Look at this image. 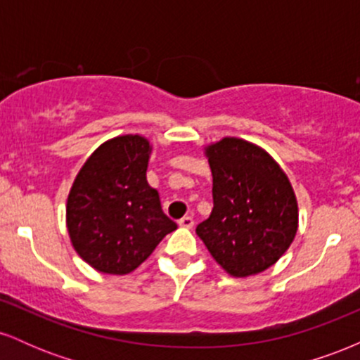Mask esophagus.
<instances>
[{"instance_id":"esophagus-1","label":"esophagus","mask_w":360,"mask_h":360,"mask_svg":"<svg viewBox=\"0 0 360 360\" xmlns=\"http://www.w3.org/2000/svg\"><path fill=\"white\" fill-rule=\"evenodd\" d=\"M194 225V220L191 217H183L179 220V226H183V229H193Z\"/></svg>"}]
</instances>
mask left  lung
<instances>
[{
    "mask_svg": "<svg viewBox=\"0 0 360 360\" xmlns=\"http://www.w3.org/2000/svg\"><path fill=\"white\" fill-rule=\"evenodd\" d=\"M213 210L196 226L213 259L233 278L269 269L298 232V201L288 176L264 148L225 137L205 147Z\"/></svg>",
    "mask_w": 360,
    "mask_h": 360,
    "instance_id": "1",
    "label": "left lung"
}]
</instances>
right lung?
<instances>
[{"label": "right lung", "instance_id": "right-lung-1", "mask_svg": "<svg viewBox=\"0 0 360 360\" xmlns=\"http://www.w3.org/2000/svg\"><path fill=\"white\" fill-rule=\"evenodd\" d=\"M152 147L140 135L101 143L77 172L65 221L74 250L103 274L135 271L177 225L147 183Z\"/></svg>", "mask_w": 360, "mask_h": 360}]
</instances>
